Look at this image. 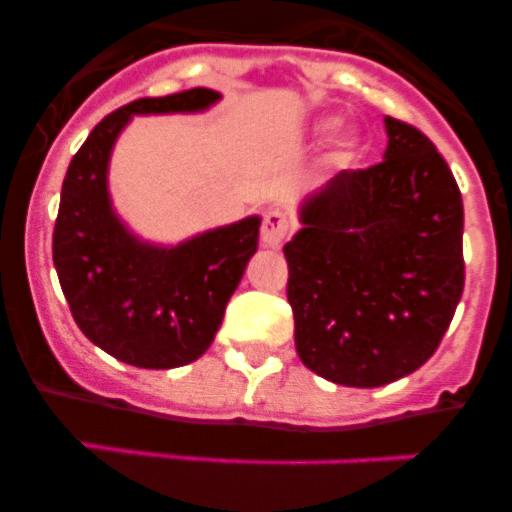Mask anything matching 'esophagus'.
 <instances>
[{"mask_svg": "<svg viewBox=\"0 0 512 512\" xmlns=\"http://www.w3.org/2000/svg\"><path fill=\"white\" fill-rule=\"evenodd\" d=\"M292 233V223L282 210H266L261 220V241L266 246H282L287 235Z\"/></svg>", "mask_w": 512, "mask_h": 512, "instance_id": "34e87169", "label": "esophagus"}]
</instances>
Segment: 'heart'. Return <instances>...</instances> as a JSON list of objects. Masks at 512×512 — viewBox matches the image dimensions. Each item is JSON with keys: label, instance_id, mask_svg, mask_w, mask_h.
Wrapping results in <instances>:
<instances>
[{"label": "heart", "instance_id": "b5f03b06", "mask_svg": "<svg viewBox=\"0 0 512 512\" xmlns=\"http://www.w3.org/2000/svg\"><path fill=\"white\" fill-rule=\"evenodd\" d=\"M348 156H351V143H348V140H341L336 146V158L338 161H346Z\"/></svg>", "mask_w": 512, "mask_h": 512}]
</instances>
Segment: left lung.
Masks as SVG:
<instances>
[{"instance_id":"obj_1","label":"left lung","mask_w":512,"mask_h":512,"mask_svg":"<svg viewBox=\"0 0 512 512\" xmlns=\"http://www.w3.org/2000/svg\"><path fill=\"white\" fill-rule=\"evenodd\" d=\"M387 151L302 205L284 246L302 364L346 387H382L436 354L464 292V205L415 125L387 117Z\"/></svg>"}]
</instances>
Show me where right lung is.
<instances>
[{
  "label": "right lung",
  "mask_w": 512,
  "mask_h": 512,
  "mask_svg": "<svg viewBox=\"0 0 512 512\" xmlns=\"http://www.w3.org/2000/svg\"><path fill=\"white\" fill-rule=\"evenodd\" d=\"M220 97L187 89L143 97L94 125L61 187L53 264L81 333L125 364L174 369L210 348L230 295L259 243V217L202 233L176 248L135 241L112 215L107 161L135 112L205 110Z\"/></svg>",
  "instance_id": "1"
}]
</instances>
